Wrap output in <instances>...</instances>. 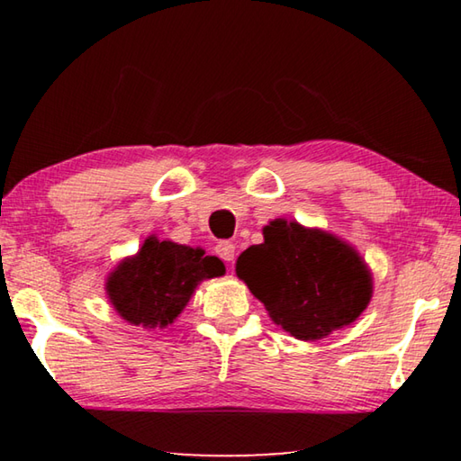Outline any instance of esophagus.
I'll list each match as a JSON object with an SVG mask.
<instances>
[{
    "instance_id": "1",
    "label": "esophagus",
    "mask_w": 461,
    "mask_h": 461,
    "mask_svg": "<svg viewBox=\"0 0 461 461\" xmlns=\"http://www.w3.org/2000/svg\"><path fill=\"white\" fill-rule=\"evenodd\" d=\"M215 254L225 262H233V258H236V244H231V241H220L215 246Z\"/></svg>"
}]
</instances>
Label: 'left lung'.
I'll return each instance as SVG.
<instances>
[{"label":"left lung","mask_w":461,"mask_h":461,"mask_svg":"<svg viewBox=\"0 0 461 461\" xmlns=\"http://www.w3.org/2000/svg\"><path fill=\"white\" fill-rule=\"evenodd\" d=\"M240 254L236 275L272 321L296 339H323L354 323L372 299V275L356 249L323 230L275 220Z\"/></svg>","instance_id":"1"}]
</instances>
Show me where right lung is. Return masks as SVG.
<instances>
[{
	"mask_svg": "<svg viewBox=\"0 0 461 461\" xmlns=\"http://www.w3.org/2000/svg\"><path fill=\"white\" fill-rule=\"evenodd\" d=\"M223 275V262L201 248L150 236L136 256L123 258L107 276L105 291L130 325L162 330L181 315L201 280Z\"/></svg>",
	"mask_w": 461,
	"mask_h": 461,
	"instance_id": "obj_1",
	"label": "right lung"
}]
</instances>
